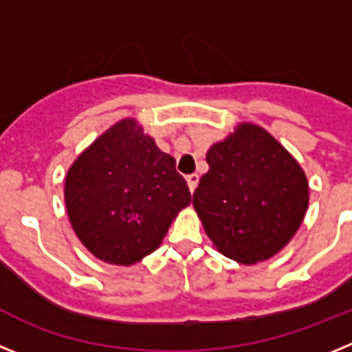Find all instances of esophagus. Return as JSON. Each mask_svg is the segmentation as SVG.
<instances>
[{
	"instance_id": "obj_1",
	"label": "esophagus",
	"mask_w": 352,
	"mask_h": 352,
	"mask_svg": "<svg viewBox=\"0 0 352 352\" xmlns=\"http://www.w3.org/2000/svg\"><path fill=\"white\" fill-rule=\"evenodd\" d=\"M186 183H188V188H190V192H194L195 186H197V183H199V174H190V176H186Z\"/></svg>"
}]
</instances>
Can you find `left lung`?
<instances>
[{"label":"left lung","instance_id":"8db88e82","mask_svg":"<svg viewBox=\"0 0 352 352\" xmlns=\"http://www.w3.org/2000/svg\"><path fill=\"white\" fill-rule=\"evenodd\" d=\"M194 204L217 250L241 264L266 261L300 229L309 182L296 158L261 126L241 123L211 146Z\"/></svg>","mask_w":352,"mask_h":352}]
</instances>
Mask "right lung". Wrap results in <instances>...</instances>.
Instances as JSON below:
<instances>
[{
    "instance_id": "add662e5",
    "label": "right lung",
    "mask_w": 352,
    "mask_h": 352,
    "mask_svg": "<svg viewBox=\"0 0 352 352\" xmlns=\"http://www.w3.org/2000/svg\"><path fill=\"white\" fill-rule=\"evenodd\" d=\"M65 204L80 243L109 264L130 266L157 250L190 190L176 160L135 120H121L77 157Z\"/></svg>"
}]
</instances>
